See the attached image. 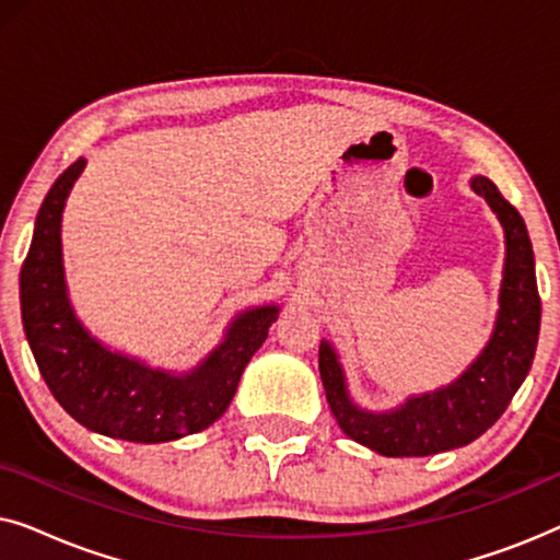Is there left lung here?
I'll use <instances>...</instances> for the list:
<instances>
[{"instance_id":"1","label":"left lung","mask_w":560,"mask_h":560,"mask_svg":"<svg viewBox=\"0 0 560 560\" xmlns=\"http://www.w3.org/2000/svg\"><path fill=\"white\" fill-rule=\"evenodd\" d=\"M471 190L485 198L504 232L500 311L479 357L454 382L410 395L393 410H364L349 395L347 374L331 341H320L318 370L336 423L351 441L382 456H431L477 441L492 428L530 372L540 334L535 255L525 221L485 175Z\"/></svg>"}]
</instances>
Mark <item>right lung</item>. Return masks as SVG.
Instances as JSON below:
<instances>
[{"label": "right lung", "mask_w": 560, "mask_h": 560, "mask_svg": "<svg viewBox=\"0 0 560 560\" xmlns=\"http://www.w3.org/2000/svg\"><path fill=\"white\" fill-rule=\"evenodd\" d=\"M79 158L45 196L20 272L22 326L45 385L89 431L132 443H165L209 428L224 416L240 377L278 320L275 303L236 313L224 339L188 372L150 366L91 336L68 298L60 221Z\"/></svg>", "instance_id": "1"}]
</instances>
